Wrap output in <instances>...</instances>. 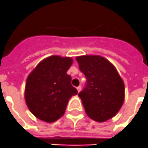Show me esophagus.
<instances>
[{
    "mask_svg": "<svg viewBox=\"0 0 148 148\" xmlns=\"http://www.w3.org/2000/svg\"><path fill=\"white\" fill-rule=\"evenodd\" d=\"M77 90H78V92H79L82 90V87L81 86H78V87H77Z\"/></svg>",
    "mask_w": 148,
    "mask_h": 148,
    "instance_id": "1",
    "label": "esophagus"
}]
</instances>
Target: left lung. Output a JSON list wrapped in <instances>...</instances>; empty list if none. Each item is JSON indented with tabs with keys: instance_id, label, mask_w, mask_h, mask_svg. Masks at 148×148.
<instances>
[{
	"instance_id": "1",
	"label": "left lung",
	"mask_w": 148,
	"mask_h": 148,
	"mask_svg": "<svg viewBox=\"0 0 148 148\" xmlns=\"http://www.w3.org/2000/svg\"><path fill=\"white\" fill-rule=\"evenodd\" d=\"M76 61L87 78L78 96L87 116L98 122L116 116L125 100V84L116 67L99 56H78Z\"/></svg>"
}]
</instances>
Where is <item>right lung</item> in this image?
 Masks as SVG:
<instances>
[{
  "label": "right lung",
  "instance_id": "right-lung-1",
  "mask_svg": "<svg viewBox=\"0 0 148 148\" xmlns=\"http://www.w3.org/2000/svg\"><path fill=\"white\" fill-rule=\"evenodd\" d=\"M70 57L49 56L40 61L29 75L25 100L30 112L46 122H54L64 114L69 99L78 94L66 72Z\"/></svg>",
  "mask_w": 148,
  "mask_h": 148
}]
</instances>
